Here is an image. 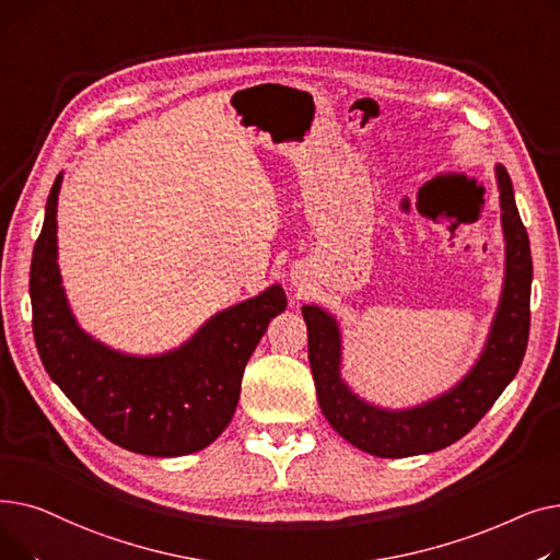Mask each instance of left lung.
I'll use <instances>...</instances> for the list:
<instances>
[{"mask_svg": "<svg viewBox=\"0 0 560 560\" xmlns=\"http://www.w3.org/2000/svg\"><path fill=\"white\" fill-rule=\"evenodd\" d=\"M497 184L506 235L504 292L479 363L452 393L399 413L361 401L340 381V334L336 319L317 306L302 308L322 413L347 443L372 456L406 458L450 447L479 424L522 365L532 327L528 304L534 262L528 233L515 206L511 176L502 165L497 167Z\"/></svg>", "mask_w": 560, "mask_h": 560, "instance_id": "obj_1", "label": "left lung"}]
</instances>
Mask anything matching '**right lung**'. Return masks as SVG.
Wrapping results in <instances>:
<instances>
[{
  "label": "right lung",
  "instance_id": "right-lung-1",
  "mask_svg": "<svg viewBox=\"0 0 560 560\" xmlns=\"http://www.w3.org/2000/svg\"><path fill=\"white\" fill-rule=\"evenodd\" d=\"M47 197L28 292L40 361L54 384L106 440L144 456H186L211 445L241 399L245 365L268 322L285 311L281 285L218 313L182 349L156 359L117 354L85 336L68 308L56 265V201Z\"/></svg>",
  "mask_w": 560,
  "mask_h": 560
}]
</instances>
